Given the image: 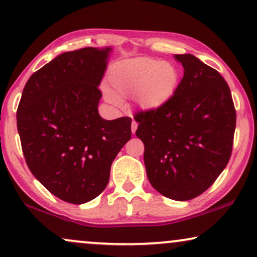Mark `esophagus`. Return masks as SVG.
<instances>
[{"instance_id": "34e87169", "label": "esophagus", "mask_w": 257, "mask_h": 257, "mask_svg": "<svg viewBox=\"0 0 257 257\" xmlns=\"http://www.w3.org/2000/svg\"><path fill=\"white\" fill-rule=\"evenodd\" d=\"M137 128H138V122H137L136 120H133L132 124H131V131H132L133 135H135V133H136Z\"/></svg>"}]
</instances>
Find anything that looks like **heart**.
I'll return each instance as SVG.
<instances>
[{
	"instance_id": "1",
	"label": "heart",
	"mask_w": 257,
	"mask_h": 257,
	"mask_svg": "<svg viewBox=\"0 0 257 257\" xmlns=\"http://www.w3.org/2000/svg\"><path fill=\"white\" fill-rule=\"evenodd\" d=\"M180 72L170 62L138 57L115 63L108 72V82L119 96H135L136 103L146 110H154L168 103L177 92ZM105 96L112 103L118 97L105 89Z\"/></svg>"
}]
</instances>
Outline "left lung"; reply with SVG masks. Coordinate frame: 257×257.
Segmentation results:
<instances>
[{
    "mask_svg": "<svg viewBox=\"0 0 257 257\" xmlns=\"http://www.w3.org/2000/svg\"><path fill=\"white\" fill-rule=\"evenodd\" d=\"M184 77L172 99L140 111L136 136L145 146L144 163L154 189L187 201L214 184L229 161L236 112L223 77L191 54L174 55Z\"/></svg>",
    "mask_w": 257,
    "mask_h": 257,
    "instance_id": "obj_1",
    "label": "left lung"
}]
</instances>
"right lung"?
Returning a JSON list of instances; mask_svg holds the SVG:
<instances>
[{"mask_svg":"<svg viewBox=\"0 0 257 257\" xmlns=\"http://www.w3.org/2000/svg\"><path fill=\"white\" fill-rule=\"evenodd\" d=\"M111 51L63 52L31 75L17 108L28 167L69 203H85L104 191L112 161L131 139V118L105 120L98 113V86Z\"/></svg>","mask_w":257,"mask_h":257,"instance_id":"1","label":"right lung"}]
</instances>
